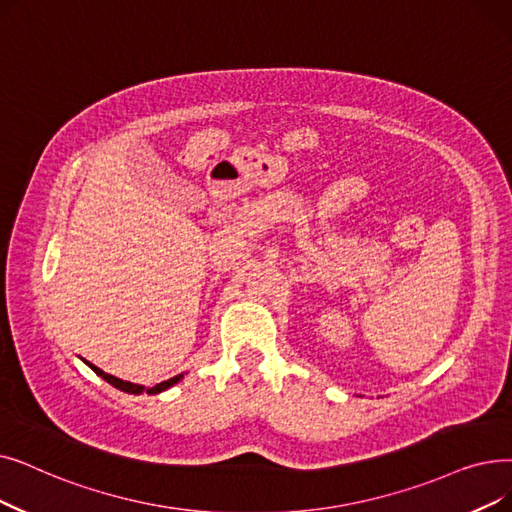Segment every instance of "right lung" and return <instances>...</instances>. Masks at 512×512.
<instances>
[{"label": "right lung", "mask_w": 512, "mask_h": 512, "mask_svg": "<svg viewBox=\"0 0 512 512\" xmlns=\"http://www.w3.org/2000/svg\"><path fill=\"white\" fill-rule=\"evenodd\" d=\"M87 366H90L98 376H102V379L106 381V383H110L113 387H117V389H121V391H125V393H142V391H146V393H161V391H165V389H169L171 385H175L177 381L182 379L184 374H177V376H173V379H169V381H163V383H159V385H154V387H150V389H146V387H142V385H136V383H129V381H121V379H117V376H113V374H106V372H102L100 368H96L94 364H90L87 362Z\"/></svg>", "instance_id": "right-lung-1"}]
</instances>
